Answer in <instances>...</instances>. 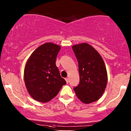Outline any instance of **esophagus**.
<instances>
[{
  "instance_id": "1",
  "label": "esophagus",
  "mask_w": 131,
  "mask_h": 131,
  "mask_svg": "<svg viewBox=\"0 0 131 131\" xmlns=\"http://www.w3.org/2000/svg\"><path fill=\"white\" fill-rule=\"evenodd\" d=\"M65 80L66 82H67V83L69 82V79H68V78H65Z\"/></svg>"
}]
</instances>
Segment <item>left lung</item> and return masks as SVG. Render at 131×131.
Instances as JSON below:
<instances>
[{
    "mask_svg": "<svg viewBox=\"0 0 131 131\" xmlns=\"http://www.w3.org/2000/svg\"><path fill=\"white\" fill-rule=\"evenodd\" d=\"M72 49L79 63L80 83L74 88L78 98L85 104L97 101L108 81L106 68L101 55L91 45L82 43Z\"/></svg>",
    "mask_w": 131,
    "mask_h": 131,
    "instance_id": "8db88e82",
    "label": "left lung"
}]
</instances>
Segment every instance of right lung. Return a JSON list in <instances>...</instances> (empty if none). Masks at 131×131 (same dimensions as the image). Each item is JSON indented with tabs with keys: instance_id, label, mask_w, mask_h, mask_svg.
Wrapping results in <instances>:
<instances>
[{
	"instance_id": "1",
	"label": "right lung",
	"mask_w": 131,
	"mask_h": 131,
	"mask_svg": "<svg viewBox=\"0 0 131 131\" xmlns=\"http://www.w3.org/2000/svg\"><path fill=\"white\" fill-rule=\"evenodd\" d=\"M61 46L47 42L37 48L25 64L24 80L33 99L42 103L55 97L66 81L61 77L56 59Z\"/></svg>"
}]
</instances>
